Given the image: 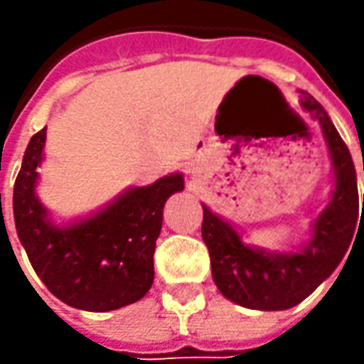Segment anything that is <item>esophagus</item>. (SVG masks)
<instances>
[{
	"instance_id": "1",
	"label": "esophagus",
	"mask_w": 364,
	"mask_h": 364,
	"mask_svg": "<svg viewBox=\"0 0 364 364\" xmlns=\"http://www.w3.org/2000/svg\"><path fill=\"white\" fill-rule=\"evenodd\" d=\"M188 176H190L188 186H194V180H196V172H194V168H192V170H188Z\"/></svg>"
}]
</instances>
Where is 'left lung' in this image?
Instances as JSON below:
<instances>
[{"instance_id":"8db88e82","label":"left lung","mask_w":364,"mask_h":364,"mask_svg":"<svg viewBox=\"0 0 364 364\" xmlns=\"http://www.w3.org/2000/svg\"><path fill=\"white\" fill-rule=\"evenodd\" d=\"M301 107L320 123L336 176L332 200L316 218L310 243L298 253L259 251L245 245L229 223L203 206V241L218 291L251 310H287L306 300L338 267L353 243L358 217L364 215V203L358 213L357 172L343 137L312 95L301 92Z\"/></svg>"}]
</instances>
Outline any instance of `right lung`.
I'll return each instance as SVG.
<instances>
[{
    "label": "right lung",
    "instance_id": "right-lung-1",
    "mask_svg": "<svg viewBox=\"0 0 364 364\" xmlns=\"http://www.w3.org/2000/svg\"><path fill=\"white\" fill-rule=\"evenodd\" d=\"M44 141L46 129L32 135L14 184L16 229L34 272L58 300L78 310L109 312L141 300L154 284L164 204L184 190L182 174L132 188L99 215L60 229L34 192Z\"/></svg>",
    "mask_w": 364,
    "mask_h": 364
}]
</instances>
